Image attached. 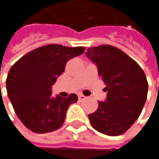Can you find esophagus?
Segmentation results:
<instances>
[{
    "mask_svg": "<svg viewBox=\"0 0 159 159\" xmlns=\"http://www.w3.org/2000/svg\"><path fill=\"white\" fill-rule=\"evenodd\" d=\"M78 99H79L80 101H82V100L85 99V97H84V95H79V96H78Z\"/></svg>",
    "mask_w": 159,
    "mask_h": 159,
    "instance_id": "1",
    "label": "esophagus"
}]
</instances>
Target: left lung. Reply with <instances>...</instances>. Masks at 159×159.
I'll use <instances>...</instances> for the list:
<instances>
[{
    "instance_id": "1",
    "label": "left lung",
    "mask_w": 159,
    "mask_h": 159,
    "mask_svg": "<svg viewBox=\"0 0 159 159\" xmlns=\"http://www.w3.org/2000/svg\"><path fill=\"white\" fill-rule=\"evenodd\" d=\"M108 91L104 102L88 115L98 132L110 136L124 134L138 119L147 98L148 83L139 64L120 48L101 45L87 48Z\"/></svg>"
}]
</instances>
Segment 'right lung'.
<instances>
[{"label":"right lung","instance_id":"1","mask_svg":"<svg viewBox=\"0 0 159 159\" xmlns=\"http://www.w3.org/2000/svg\"><path fill=\"white\" fill-rule=\"evenodd\" d=\"M49 44L31 50L12 66L6 88L16 115L23 124L37 134L53 132L62 126L69 106L77 101L75 94L64 98L51 96V85L65 69L67 61L84 51Z\"/></svg>","mask_w":159,"mask_h":159}]
</instances>
